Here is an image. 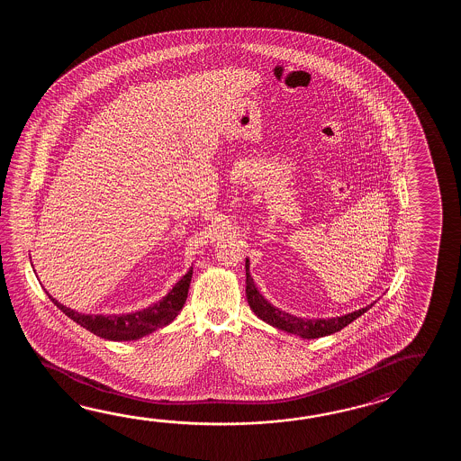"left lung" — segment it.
<instances>
[{"label":"left lung","instance_id":"obj_1","mask_svg":"<svg viewBox=\"0 0 461 461\" xmlns=\"http://www.w3.org/2000/svg\"><path fill=\"white\" fill-rule=\"evenodd\" d=\"M249 264V260H247ZM245 264V268L249 270V265ZM245 294H247V302L250 304L254 312L265 323L272 324L275 328L286 331V333L296 334L303 339H316L321 336L341 331L344 326L353 323L356 318L366 313L373 304L361 308L353 313L338 316V318H330V320H303L296 318L294 314L285 313L282 310L275 308L274 304L268 303L260 292L255 288L254 278L247 272V280H245Z\"/></svg>","mask_w":461,"mask_h":461}]
</instances>
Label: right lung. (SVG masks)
I'll return each mask as SVG.
<instances>
[{"mask_svg": "<svg viewBox=\"0 0 461 461\" xmlns=\"http://www.w3.org/2000/svg\"><path fill=\"white\" fill-rule=\"evenodd\" d=\"M191 276H193V268L173 286V290L161 302H158L153 306H148L147 310H141L137 313L122 314V316L77 313L68 306L60 304L48 292L46 294H50V302L56 304L60 312H64L70 320L84 326L90 333L112 341H133L157 331L176 318L177 313L186 303Z\"/></svg>", "mask_w": 461, "mask_h": 461, "instance_id": "1", "label": "right lung"}]
</instances>
